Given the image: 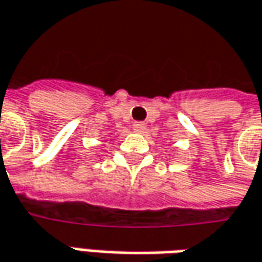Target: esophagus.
I'll list each match as a JSON object with an SVG mask.
<instances>
[{"label": "esophagus", "mask_w": 262, "mask_h": 262, "mask_svg": "<svg viewBox=\"0 0 262 262\" xmlns=\"http://www.w3.org/2000/svg\"><path fill=\"white\" fill-rule=\"evenodd\" d=\"M146 129V124L142 122H136L135 124H133V130L135 132H143Z\"/></svg>", "instance_id": "obj_1"}]
</instances>
